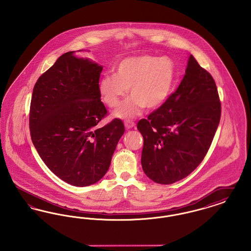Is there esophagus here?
Wrapping results in <instances>:
<instances>
[{
	"mask_svg": "<svg viewBox=\"0 0 251 251\" xmlns=\"http://www.w3.org/2000/svg\"><path fill=\"white\" fill-rule=\"evenodd\" d=\"M124 124H125V127H126L127 129H131V128L134 127V125H135V123H134L132 120H125Z\"/></svg>",
	"mask_w": 251,
	"mask_h": 251,
	"instance_id": "esophagus-1",
	"label": "esophagus"
}]
</instances>
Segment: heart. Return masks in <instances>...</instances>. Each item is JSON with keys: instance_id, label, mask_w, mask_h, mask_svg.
<instances>
[{"instance_id": "obj_1", "label": "heart", "mask_w": 251, "mask_h": 251, "mask_svg": "<svg viewBox=\"0 0 251 251\" xmlns=\"http://www.w3.org/2000/svg\"><path fill=\"white\" fill-rule=\"evenodd\" d=\"M175 78L174 64L167 57L151 55L126 57L115 67V74H104L99 82V91L108 107H118L129 88L131 97L115 112L121 119L139 116L143 108L162 104L171 90Z\"/></svg>"}]
</instances>
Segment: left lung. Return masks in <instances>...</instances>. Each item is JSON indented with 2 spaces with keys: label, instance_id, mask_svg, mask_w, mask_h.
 <instances>
[{
  "label": "left lung",
  "instance_id": "left-lung-1",
  "mask_svg": "<svg viewBox=\"0 0 251 251\" xmlns=\"http://www.w3.org/2000/svg\"><path fill=\"white\" fill-rule=\"evenodd\" d=\"M220 117L215 80L191 54L175 92L137 123L144 138L145 174L160 184L187 177L207 154Z\"/></svg>",
  "mask_w": 251,
  "mask_h": 251
}]
</instances>
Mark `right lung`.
<instances>
[{"instance_id": "right-lung-1", "label": "right lung", "mask_w": 251, "mask_h": 251, "mask_svg": "<svg viewBox=\"0 0 251 251\" xmlns=\"http://www.w3.org/2000/svg\"><path fill=\"white\" fill-rule=\"evenodd\" d=\"M102 67L73 51L61 55L36 81L29 112L33 144L45 165L64 181L87 186L101 179L125 131L108 115L99 91Z\"/></svg>"}]
</instances>
